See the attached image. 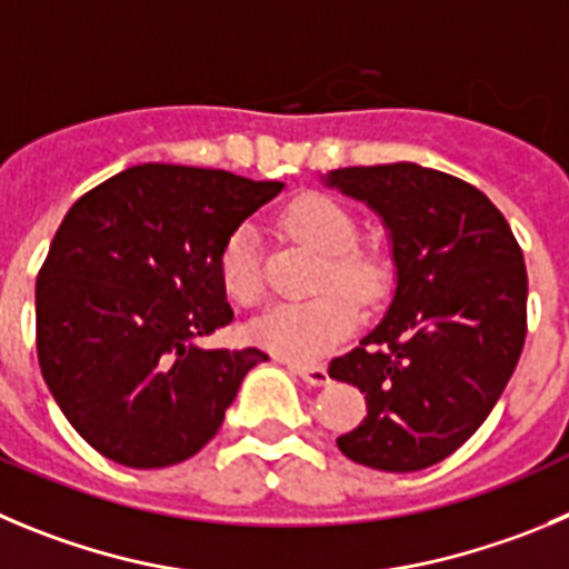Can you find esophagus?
<instances>
[{"label":"esophagus","instance_id":"obj_1","mask_svg":"<svg viewBox=\"0 0 569 569\" xmlns=\"http://www.w3.org/2000/svg\"><path fill=\"white\" fill-rule=\"evenodd\" d=\"M289 368L300 376L302 381H309V385L320 387L328 381V370L322 365H300V362H289Z\"/></svg>","mask_w":569,"mask_h":569}]
</instances>
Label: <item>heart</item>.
I'll list each match as a JSON object with an SVG mask.
<instances>
[{
	"instance_id": "1",
	"label": "heart",
	"mask_w": 569,
	"mask_h": 569,
	"mask_svg": "<svg viewBox=\"0 0 569 569\" xmlns=\"http://www.w3.org/2000/svg\"><path fill=\"white\" fill-rule=\"evenodd\" d=\"M280 224L300 243L322 254L315 295L280 302L252 322V339L291 362H315L357 326L359 309H376L390 291L392 269L385 249L359 241L357 216L320 190L297 193L280 210ZM219 278L241 306H258L267 295L260 238L252 224L232 227L219 249Z\"/></svg>"
}]
</instances>
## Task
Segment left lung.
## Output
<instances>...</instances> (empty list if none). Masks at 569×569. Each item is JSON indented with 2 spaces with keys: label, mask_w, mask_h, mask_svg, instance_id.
<instances>
[{
  "label": "left lung",
  "mask_w": 569,
  "mask_h": 569,
  "mask_svg": "<svg viewBox=\"0 0 569 569\" xmlns=\"http://www.w3.org/2000/svg\"><path fill=\"white\" fill-rule=\"evenodd\" d=\"M392 238L398 286L385 320L328 376L359 387L368 418L345 458L381 471L440 463L506 390L528 333V269L506 216L475 184L412 162L328 173Z\"/></svg>",
  "instance_id": "8db88e82"
}]
</instances>
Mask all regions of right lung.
<instances>
[{
	"label": "right lung",
	"instance_id": "obj_1",
	"mask_svg": "<svg viewBox=\"0 0 569 569\" xmlns=\"http://www.w3.org/2000/svg\"><path fill=\"white\" fill-rule=\"evenodd\" d=\"M280 190L148 162L69 207L36 280V350L61 412L100 455L131 469L193 458L269 359L193 339L232 322L219 249Z\"/></svg>",
	"mask_w": 569,
	"mask_h": 569
}]
</instances>
